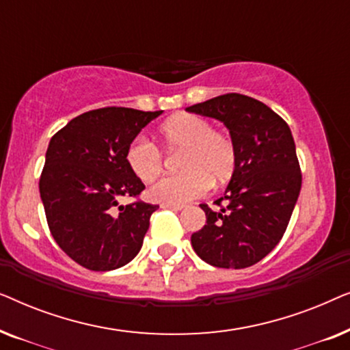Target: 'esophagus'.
Segmentation results:
<instances>
[{"instance_id": "obj_1", "label": "esophagus", "mask_w": 350, "mask_h": 350, "mask_svg": "<svg viewBox=\"0 0 350 350\" xmlns=\"http://www.w3.org/2000/svg\"><path fill=\"white\" fill-rule=\"evenodd\" d=\"M162 208H170V210H175V212H180V210L185 208L183 204H161Z\"/></svg>"}]
</instances>
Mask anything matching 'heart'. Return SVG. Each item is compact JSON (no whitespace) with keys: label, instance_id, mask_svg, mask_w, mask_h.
Instances as JSON below:
<instances>
[{"label":"heart","instance_id":"b5f03b06","mask_svg":"<svg viewBox=\"0 0 350 350\" xmlns=\"http://www.w3.org/2000/svg\"><path fill=\"white\" fill-rule=\"evenodd\" d=\"M167 150H183L180 170L165 176L148 191L152 200L162 204H185L207 193L210 185H223L237 165L236 143L226 132L215 131L212 122L198 114L181 113L167 119L159 129ZM129 170L143 183H151L162 174V154L151 142L135 138L126 151Z\"/></svg>","mask_w":350,"mask_h":350}]
</instances>
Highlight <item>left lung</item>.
Instances as JSON below:
<instances>
[{"label": "left lung", "instance_id": "obj_1", "mask_svg": "<svg viewBox=\"0 0 350 350\" xmlns=\"http://www.w3.org/2000/svg\"><path fill=\"white\" fill-rule=\"evenodd\" d=\"M186 111L221 121L236 143L237 165L217 212L200 204L207 224L191 236L194 252L215 267L256 265L280 242L301 191L291 131L260 100L224 94Z\"/></svg>", "mask_w": 350, "mask_h": 350}]
</instances>
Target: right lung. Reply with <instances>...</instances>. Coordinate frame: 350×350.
<instances>
[{
	"instance_id": "obj_1",
	"label": "right lung",
	"mask_w": 350,
	"mask_h": 350,
	"mask_svg": "<svg viewBox=\"0 0 350 350\" xmlns=\"http://www.w3.org/2000/svg\"><path fill=\"white\" fill-rule=\"evenodd\" d=\"M162 111L108 107L71 119L51 138L40 194L52 237L71 260L90 271L131 262L159 205H121L145 185L129 170L127 146Z\"/></svg>"
}]
</instances>
